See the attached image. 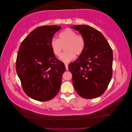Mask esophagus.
Returning a JSON list of instances; mask_svg holds the SVG:
<instances>
[{"label": "esophagus", "mask_w": 132, "mask_h": 132, "mask_svg": "<svg viewBox=\"0 0 132 132\" xmlns=\"http://www.w3.org/2000/svg\"><path fill=\"white\" fill-rule=\"evenodd\" d=\"M65 66L66 70H68V64H67V63H65Z\"/></svg>", "instance_id": "34e87169"}]
</instances>
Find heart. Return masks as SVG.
<instances>
[{"label": "heart", "mask_w": 132, "mask_h": 132, "mask_svg": "<svg viewBox=\"0 0 132 132\" xmlns=\"http://www.w3.org/2000/svg\"><path fill=\"white\" fill-rule=\"evenodd\" d=\"M65 45L66 50L61 55L59 59L64 62L73 60L75 55H81L85 48V41L82 36L77 35L75 30L66 29L59 34V39L52 38L50 47L55 56L60 55L62 45Z\"/></svg>", "instance_id": "obj_1"}]
</instances>
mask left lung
I'll return each instance as SVG.
<instances>
[{
  "label": "left lung",
  "instance_id": "left-lung-1",
  "mask_svg": "<svg viewBox=\"0 0 132 132\" xmlns=\"http://www.w3.org/2000/svg\"><path fill=\"white\" fill-rule=\"evenodd\" d=\"M85 41V48L77 60L68 65L76 91L85 98L100 96L112 76V50L103 35L93 27L75 25Z\"/></svg>",
  "mask_w": 132,
  "mask_h": 132
}]
</instances>
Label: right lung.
<instances>
[{"mask_svg":"<svg viewBox=\"0 0 132 132\" xmlns=\"http://www.w3.org/2000/svg\"><path fill=\"white\" fill-rule=\"evenodd\" d=\"M61 28L56 25L38 27L20 46L16 71L24 93L35 100H51L60 89L65 67L55 57L50 41Z\"/></svg>","mask_w":132,"mask_h":132,"instance_id":"add662e5","label":"right lung"}]
</instances>
